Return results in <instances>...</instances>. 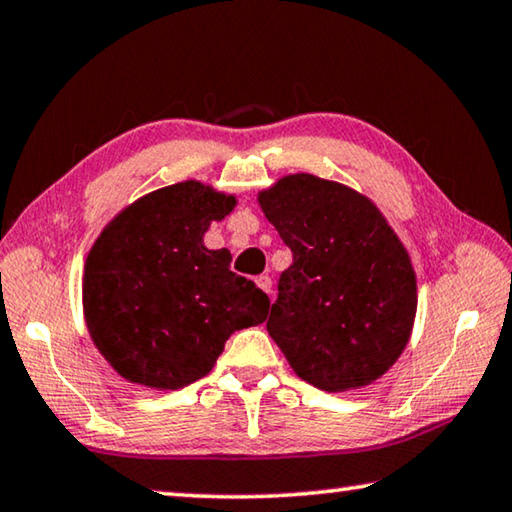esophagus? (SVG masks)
Returning a JSON list of instances; mask_svg holds the SVG:
<instances>
[{
	"instance_id": "obj_1",
	"label": "esophagus",
	"mask_w": 512,
	"mask_h": 512,
	"mask_svg": "<svg viewBox=\"0 0 512 512\" xmlns=\"http://www.w3.org/2000/svg\"><path fill=\"white\" fill-rule=\"evenodd\" d=\"M255 282H257V287L262 289L264 293H271V289H273V280H271V277H268V275H259Z\"/></svg>"
}]
</instances>
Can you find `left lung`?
Segmentation results:
<instances>
[{"mask_svg": "<svg viewBox=\"0 0 512 512\" xmlns=\"http://www.w3.org/2000/svg\"><path fill=\"white\" fill-rule=\"evenodd\" d=\"M291 248L266 329L300 379L336 393L384 375L411 336L418 293L402 241L366 196L296 173L259 194Z\"/></svg>", "mask_w": 512, "mask_h": 512, "instance_id": "1", "label": "left lung"}]
</instances>
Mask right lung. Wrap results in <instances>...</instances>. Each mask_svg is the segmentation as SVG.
Here are the masks:
<instances>
[{
    "label": "right lung",
    "mask_w": 512,
    "mask_h": 512,
    "mask_svg": "<svg viewBox=\"0 0 512 512\" xmlns=\"http://www.w3.org/2000/svg\"><path fill=\"white\" fill-rule=\"evenodd\" d=\"M232 207L235 196L187 180L126 207L92 246L85 323L124 379L176 391L212 370L232 332L266 320V293L230 271L228 250L203 246Z\"/></svg>",
    "instance_id": "obj_1"
}]
</instances>
